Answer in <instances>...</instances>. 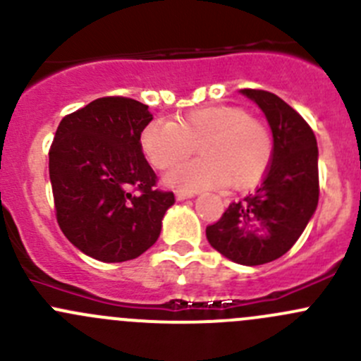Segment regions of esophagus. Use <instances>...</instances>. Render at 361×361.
<instances>
[{"label":"esophagus","mask_w":361,"mask_h":361,"mask_svg":"<svg viewBox=\"0 0 361 361\" xmlns=\"http://www.w3.org/2000/svg\"><path fill=\"white\" fill-rule=\"evenodd\" d=\"M190 197H194V194H192V192L176 190V199H178V201H185V199H190Z\"/></svg>","instance_id":"34e87169"}]
</instances>
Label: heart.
I'll list each match as a JSON object with an SVG mask.
<instances>
[{
	"instance_id": "obj_1",
	"label": "heart",
	"mask_w": 361,
	"mask_h": 361,
	"mask_svg": "<svg viewBox=\"0 0 361 361\" xmlns=\"http://www.w3.org/2000/svg\"><path fill=\"white\" fill-rule=\"evenodd\" d=\"M141 150L157 169L181 162L197 147L201 159L174 167L166 183L181 190H204L227 183H257L272 159V134L260 120L238 106H202L171 120H152L141 130Z\"/></svg>"
}]
</instances>
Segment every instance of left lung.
<instances>
[{"label":"left lung","instance_id":"8db88e82","mask_svg":"<svg viewBox=\"0 0 361 361\" xmlns=\"http://www.w3.org/2000/svg\"><path fill=\"white\" fill-rule=\"evenodd\" d=\"M241 94L258 104L271 126V166L255 194L232 202L206 228V238L235 264L262 265L292 248L314 214L318 145L307 122L281 97L255 89H243Z\"/></svg>","mask_w":361,"mask_h":361}]
</instances>
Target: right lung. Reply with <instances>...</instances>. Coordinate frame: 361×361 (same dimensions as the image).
<instances>
[{"mask_svg":"<svg viewBox=\"0 0 361 361\" xmlns=\"http://www.w3.org/2000/svg\"><path fill=\"white\" fill-rule=\"evenodd\" d=\"M147 104L99 97L61 120L49 152L57 224L73 246L101 262H126L160 235L173 192L155 188L157 176L141 150L152 122Z\"/></svg>","mask_w":361,"mask_h":361,"instance_id":"1","label":"right lung"}]
</instances>
